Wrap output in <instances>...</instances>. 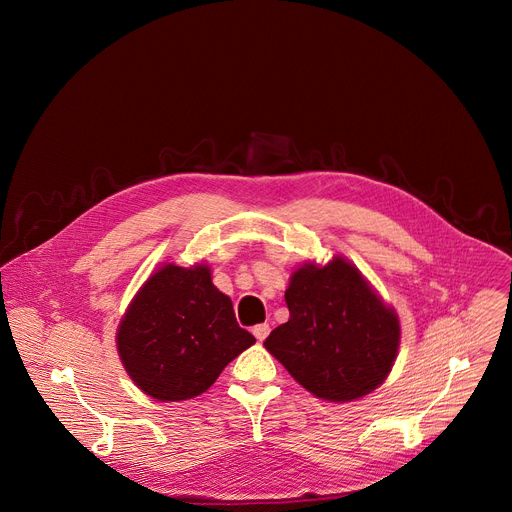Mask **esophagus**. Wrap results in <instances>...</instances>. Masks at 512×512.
<instances>
[{
    "mask_svg": "<svg viewBox=\"0 0 512 512\" xmlns=\"http://www.w3.org/2000/svg\"><path fill=\"white\" fill-rule=\"evenodd\" d=\"M267 334H269V324H257V326L253 328V336H255L259 342H263V340L267 338Z\"/></svg>",
    "mask_w": 512,
    "mask_h": 512,
    "instance_id": "esophagus-1",
    "label": "esophagus"
}]
</instances>
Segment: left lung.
Returning <instances> with one entry per match:
<instances>
[{
    "label": "left lung",
    "instance_id": "1",
    "mask_svg": "<svg viewBox=\"0 0 512 512\" xmlns=\"http://www.w3.org/2000/svg\"><path fill=\"white\" fill-rule=\"evenodd\" d=\"M285 302L289 320L263 346L306 391L348 403L383 385L401 342L399 316L346 257L300 265Z\"/></svg>",
    "mask_w": 512,
    "mask_h": 512
}]
</instances>
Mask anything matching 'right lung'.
<instances>
[{"label": "right lung", "mask_w": 512, "mask_h": 512, "mask_svg": "<svg viewBox=\"0 0 512 512\" xmlns=\"http://www.w3.org/2000/svg\"><path fill=\"white\" fill-rule=\"evenodd\" d=\"M115 340L129 379L166 403L202 395L255 344L206 263H162L133 296Z\"/></svg>", "instance_id": "add662e5"}]
</instances>
